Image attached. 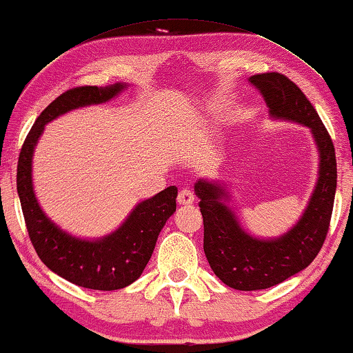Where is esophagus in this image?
Listing matches in <instances>:
<instances>
[{
  "label": "esophagus",
  "instance_id": "34e87169",
  "mask_svg": "<svg viewBox=\"0 0 353 353\" xmlns=\"http://www.w3.org/2000/svg\"><path fill=\"white\" fill-rule=\"evenodd\" d=\"M178 205H183V206H189L194 203V194L190 192L189 189H181L180 194H178Z\"/></svg>",
  "mask_w": 353,
  "mask_h": 353
}]
</instances>
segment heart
<instances>
[{
  "label": "heart",
  "instance_id": "heart-1",
  "mask_svg": "<svg viewBox=\"0 0 353 353\" xmlns=\"http://www.w3.org/2000/svg\"><path fill=\"white\" fill-rule=\"evenodd\" d=\"M208 115H210V117H212V119H219V112L216 111L214 108L208 109Z\"/></svg>",
  "mask_w": 353,
  "mask_h": 353
}]
</instances>
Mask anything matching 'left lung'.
<instances>
[{
  "label": "left lung",
  "instance_id": "8db88e82",
  "mask_svg": "<svg viewBox=\"0 0 353 353\" xmlns=\"http://www.w3.org/2000/svg\"><path fill=\"white\" fill-rule=\"evenodd\" d=\"M248 81L263 95L274 120L307 126L319 154L317 181L308 205L297 223L279 238H256L244 230L228 206L231 194L225 181L195 183L203 216V250L212 272L233 290L258 291L299 274L319 253L336 192V158L330 134L316 109L291 79L274 72L253 74Z\"/></svg>",
  "mask_w": 353,
  "mask_h": 353
}]
</instances>
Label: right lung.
I'll list each match as a JSON object with an SVG mask.
<instances>
[{
  "mask_svg": "<svg viewBox=\"0 0 353 353\" xmlns=\"http://www.w3.org/2000/svg\"><path fill=\"white\" fill-rule=\"evenodd\" d=\"M128 88L83 85L57 97L39 115L23 143L17 167V192L34 248L42 263L73 285L97 291H115L134 283L152 258L156 241L176 211L178 189L169 186L134 206L120 227L103 238L85 239L67 233L45 214L32 184V156L45 125L73 109L101 105Z\"/></svg>",
  "mask_w": 353,
  "mask_h": 353,
  "instance_id": "1",
  "label": "right lung"
}]
</instances>
